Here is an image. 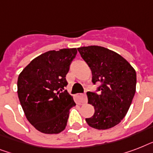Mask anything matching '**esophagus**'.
I'll return each mask as SVG.
<instances>
[{
  "label": "esophagus",
  "mask_w": 153,
  "mask_h": 153,
  "mask_svg": "<svg viewBox=\"0 0 153 153\" xmlns=\"http://www.w3.org/2000/svg\"><path fill=\"white\" fill-rule=\"evenodd\" d=\"M75 100L78 104L81 105L87 102V98L85 94H78L75 96Z\"/></svg>",
  "instance_id": "esophagus-1"
}]
</instances>
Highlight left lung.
I'll return each instance as SVG.
<instances>
[{
	"instance_id": "1",
	"label": "left lung",
	"mask_w": 153,
	"mask_h": 153,
	"mask_svg": "<svg viewBox=\"0 0 153 153\" xmlns=\"http://www.w3.org/2000/svg\"><path fill=\"white\" fill-rule=\"evenodd\" d=\"M78 51L91 68L92 82H101L95 92H87L94 114L86 118V122L97 129L112 128L121 122L130 107L136 92L135 70L122 56L103 47H82Z\"/></svg>"
}]
</instances>
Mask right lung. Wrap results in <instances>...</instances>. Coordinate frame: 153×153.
Returning <instances> with one entry per match:
<instances>
[{"mask_svg":"<svg viewBox=\"0 0 153 153\" xmlns=\"http://www.w3.org/2000/svg\"><path fill=\"white\" fill-rule=\"evenodd\" d=\"M76 48L49 51L31 61L18 77L17 93L27 121L41 133H59L75 105L67 93L66 75Z\"/></svg>","mask_w":153,"mask_h":153,"instance_id":"add662e5","label":"right lung"}]
</instances>
